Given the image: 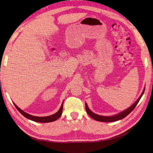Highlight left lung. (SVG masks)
I'll use <instances>...</instances> for the list:
<instances>
[{
	"label": "left lung",
	"instance_id": "left-lung-1",
	"mask_svg": "<svg viewBox=\"0 0 153 153\" xmlns=\"http://www.w3.org/2000/svg\"><path fill=\"white\" fill-rule=\"evenodd\" d=\"M144 91H145V89H143V91L142 92V94L139 97V98H138L136 102L134 103L133 105H132L130 106V107H129L126 110L123 111V112H121L117 115H114V116L106 117V116H101V115H97V114L93 113L92 112H91V111L89 109V108H88V106L86 103H85V109H86L87 114L89 115V116L91 117L92 119H94V120H96V121H101V122H114V121H119V120H121V119L124 118L125 117H126L129 114H130L132 112L133 110L135 108V106L138 104V101H140L141 97L142 96V95L143 94V92H144Z\"/></svg>",
	"mask_w": 153,
	"mask_h": 153
}]
</instances>
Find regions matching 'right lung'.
I'll use <instances>...</instances> for the list:
<instances>
[{
	"instance_id": "obj_1",
	"label": "right lung",
	"mask_w": 153,
	"mask_h": 153,
	"mask_svg": "<svg viewBox=\"0 0 153 153\" xmlns=\"http://www.w3.org/2000/svg\"><path fill=\"white\" fill-rule=\"evenodd\" d=\"M14 105H15L16 109L19 111V112L23 115H24V117H25L26 118L29 119L30 120H32V121H35V122H38V123H50V122L55 121V120H57L58 118L61 117V115L62 113V108H63V102H62L61 108H60L58 112L55 114H54L52 115H50V116H47V117H36V116H34V115H30L29 114H27L26 112L22 110L20 108H18L15 103H14Z\"/></svg>"
}]
</instances>
